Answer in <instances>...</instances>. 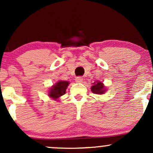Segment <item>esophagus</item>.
<instances>
[{"label":"esophagus","mask_w":153,"mask_h":153,"mask_svg":"<svg viewBox=\"0 0 153 153\" xmlns=\"http://www.w3.org/2000/svg\"><path fill=\"white\" fill-rule=\"evenodd\" d=\"M82 80H83V79H82V77H77V78H75V81H76V82H78V83L82 82Z\"/></svg>","instance_id":"obj_1"}]
</instances>
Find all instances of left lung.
Returning <instances> with one entry per match:
<instances>
[{
	"instance_id": "obj_1",
	"label": "left lung",
	"mask_w": 153,
	"mask_h": 153,
	"mask_svg": "<svg viewBox=\"0 0 153 153\" xmlns=\"http://www.w3.org/2000/svg\"><path fill=\"white\" fill-rule=\"evenodd\" d=\"M91 90L95 94L102 95L106 93L107 89L102 82L97 80V81H95L93 83V85L91 88Z\"/></svg>"
}]
</instances>
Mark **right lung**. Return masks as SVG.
Segmentation results:
<instances>
[{
  "label": "right lung",
  "instance_id": "add662e5",
  "mask_svg": "<svg viewBox=\"0 0 153 153\" xmlns=\"http://www.w3.org/2000/svg\"><path fill=\"white\" fill-rule=\"evenodd\" d=\"M69 84V81L59 80L58 82H56L54 85L50 88L48 92V96H50V98L52 99L58 101L59 98L65 94L66 89Z\"/></svg>",
  "mask_w": 153,
  "mask_h": 153
}]
</instances>
